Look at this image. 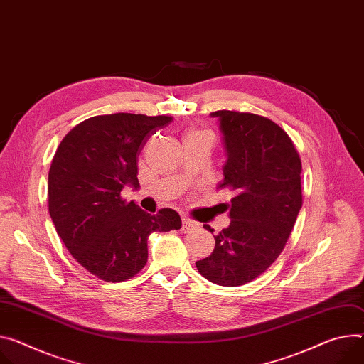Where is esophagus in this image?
<instances>
[{"label":"esophagus","mask_w":364,"mask_h":364,"mask_svg":"<svg viewBox=\"0 0 364 364\" xmlns=\"http://www.w3.org/2000/svg\"><path fill=\"white\" fill-rule=\"evenodd\" d=\"M199 225H197L196 222H193V220H190V219H187V218H183V225H181V230L183 232L186 234V232H190L191 229H194V228H197Z\"/></svg>","instance_id":"esophagus-1"}]
</instances>
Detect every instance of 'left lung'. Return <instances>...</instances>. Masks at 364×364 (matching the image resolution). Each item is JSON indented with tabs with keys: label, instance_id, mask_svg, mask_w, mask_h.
<instances>
[{
	"label": "left lung",
	"instance_id": "8db88e82",
	"mask_svg": "<svg viewBox=\"0 0 364 364\" xmlns=\"http://www.w3.org/2000/svg\"><path fill=\"white\" fill-rule=\"evenodd\" d=\"M226 161L218 188L235 190L228 228L196 267L219 286H241L266 272L283 251L302 208V164L286 132L267 117L219 110ZM205 229L213 232L209 225Z\"/></svg>",
	"mask_w": 364,
	"mask_h": 364
}]
</instances>
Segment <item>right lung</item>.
<instances>
[{
	"instance_id": "obj_1",
	"label": "right lung",
	"mask_w": 364,
	"mask_h": 364,
	"mask_svg": "<svg viewBox=\"0 0 364 364\" xmlns=\"http://www.w3.org/2000/svg\"><path fill=\"white\" fill-rule=\"evenodd\" d=\"M173 119L114 113L90 117L65 136L48 178L49 213L65 247L91 274L123 282L148 259V237L181 228L180 215L126 203L124 186L139 187L136 156Z\"/></svg>"
}]
</instances>
